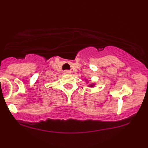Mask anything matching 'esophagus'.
Wrapping results in <instances>:
<instances>
[{"label":"esophagus","instance_id":"1","mask_svg":"<svg viewBox=\"0 0 148 148\" xmlns=\"http://www.w3.org/2000/svg\"><path fill=\"white\" fill-rule=\"evenodd\" d=\"M71 71L70 70H64V74H70Z\"/></svg>","mask_w":148,"mask_h":148}]
</instances>
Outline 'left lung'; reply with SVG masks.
<instances>
[{
    "label": "left lung",
    "instance_id": "obj_1",
    "mask_svg": "<svg viewBox=\"0 0 148 148\" xmlns=\"http://www.w3.org/2000/svg\"><path fill=\"white\" fill-rule=\"evenodd\" d=\"M92 86V85H91V86Z\"/></svg>",
    "mask_w": 148,
    "mask_h": 148
}]
</instances>
